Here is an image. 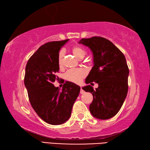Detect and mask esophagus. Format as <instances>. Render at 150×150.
<instances>
[{
  "mask_svg": "<svg viewBox=\"0 0 150 150\" xmlns=\"http://www.w3.org/2000/svg\"><path fill=\"white\" fill-rule=\"evenodd\" d=\"M84 92H85V91L82 89V88H81V89H80V93H81V94H83V93H84Z\"/></svg>",
  "mask_w": 150,
  "mask_h": 150,
  "instance_id": "1",
  "label": "esophagus"
}]
</instances>
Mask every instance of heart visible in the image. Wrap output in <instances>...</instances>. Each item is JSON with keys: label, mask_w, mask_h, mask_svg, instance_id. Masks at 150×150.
I'll use <instances>...</instances> for the list:
<instances>
[{"label": "heart", "mask_w": 150, "mask_h": 150, "mask_svg": "<svg viewBox=\"0 0 150 150\" xmlns=\"http://www.w3.org/2000/svg\"><path fill=\"white\" fill-rule=\"evenodd\" d=\"M71 52L79 59H82L86 55V50L79 45H73L71 47ZM57 63L60 69H62L64 65V52L61 51L58 54ZM87 75L86 71L81 68L68 70L65 74V79L67 81L76 84L81 82Z\"/></svg>", "instance_id": "b5f03b06"}]
</instances>
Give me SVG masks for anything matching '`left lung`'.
Listing matches in <instances>:
<instances>
[{
  "label": "left lung",
  "mask_w": 150,
  "mask_h": 150,
  "mask_svg": "<svg viewBox=\"0 0 150 150\" xmlns=\"http://www.w3.org/2000/svg\"><path fill=\"white\" fill-rule=\"evenodd\" d=\"M79 44L87 45L93 54L94 66L85 82L98 84L96 90L90 85L83 87L93 94L91 113L101 120L110 118L120 110L128 93L129 69L125 56L110 40L103 37L83 38Z\"/></svg>",
  "instance_id": "8db88e82"
}]
</instances>
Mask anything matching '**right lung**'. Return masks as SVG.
Instances as JSON below:
<instances>
[{
    "label": "right lung",
    "mask_w": 150,
    "mask_h": 150,
    "mask_svg": "<svg viewBox=\"0 0 150 150\" xmlns=\"http://www.w3.org/2000/svg\"><path fill=\"white\" fill-rule=\"evenodd\" d=\"M68 40L47 42L30 57L26 66L24 85L30 103L43 120L59 125L69 118L80 92L79 86L66 81L59 91L53 83L58 77L59 52Z\"/></svg>",
    "instance_id": "add662e5"
}]
</instances>
